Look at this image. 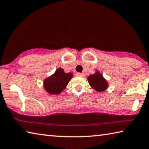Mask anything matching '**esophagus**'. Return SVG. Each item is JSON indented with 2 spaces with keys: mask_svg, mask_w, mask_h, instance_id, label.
Instances as JSON below:
<instances>
[{
  "mask_svg": "<svg viewBox=\"0 0 149 149\" xmlns=\"http://www.w3.org/2000/svg\"><path fill=\"white\" fill-rule=\"evenodd\" d=\"M76 75H77V77H84V76H85V74H84V73H80V72H77V73L76 74Z\"/></svg>",
  "mask_w": 149,
  "mask_h": 149,
  "instance_id": "obj_1",
  "label": "esophagus"
}]
</instances>
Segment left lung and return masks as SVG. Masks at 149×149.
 <instances>
[{
  "mask_svg": "<svg viewBox=\"0 0 149 149\" xmlns=\"http://www.w3.org/2000/svg\"><path fill=\"white\" fill-rule=\"evenodd\" d=\"M88 82L93 89L99 92L105 91L108 87V83L99 71L93 74H90L88 78Z\"/></svg>",
  "mask_w": 149,
  "mask_h": 149,
  "instance_id": "8db88e82",
  "label": "left lung"
}]
</instances>
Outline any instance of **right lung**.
I'll list each match as a JSON object with an SVG mask.
<instances>
[{
	"mask_svg": "<svg viewBox=\"0 0 149 149\" xmlns=\"http://www.w3.org/2000/svg\"><path fill=\"white\" fill-rule=\"evenodd\" d=\"M72 78L71 72L66 73L61 68H58L52 75L45 79L43 86L45 91L50 95L61 93Z\"/></svg>",
	"mask_w": 149,
	"mask_h": 149,
	"instance_id": "right-lung-1",
	"label": "right lung"
}]
</instances>
